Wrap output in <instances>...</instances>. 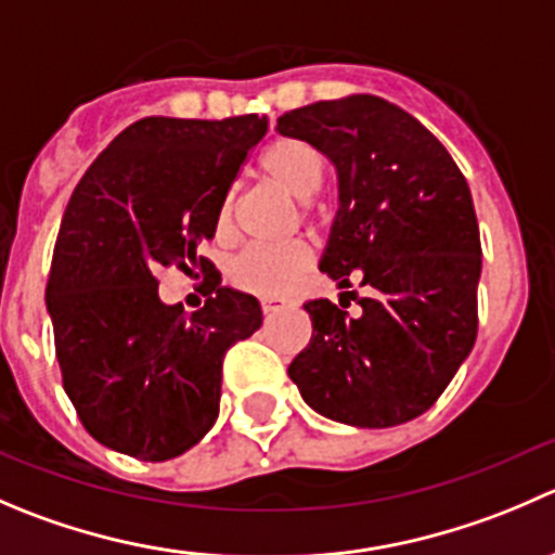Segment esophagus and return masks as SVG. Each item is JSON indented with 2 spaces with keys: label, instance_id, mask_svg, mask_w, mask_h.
<instances>
[{
  "label": "esophagus",
  "instance_id": "34e87169",
  "mask_svg": "<svg viewBox=\"0 0 555 555\" xmlns=\"http://www.w3.org/2000/svg\"><path fill=\"white\" fill-rule=\"evenodd\" d=\"M279 309H284V300H262V314L266 317L276 314Z\"/></svg>",
  "mask_w": 555,
  "mask_h": 555
}]
</instances>
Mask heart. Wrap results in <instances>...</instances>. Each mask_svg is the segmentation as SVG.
I'll return each instance as SVG.
<instances>
[{
	"label": "heart",
	"instance_id": "obj_1",
	"mask_svg": "<svg viewBox=\"0 0 555 555\" xmlns=\"http://www.w3.org/2000/svg\"><path fill=\"white\" fill-rule=\"evenodd\" d=\"M260 173L287 190L298 201H309L320 192L325 168L322 159L309 143L295 141V138H282L273 141L260 157ZM233 228V201L224 197L217 211V233L228 235ZM311 249L304 241L284 246H246L233 262H230V279L238 287L249 289L255 295L276 298L284 295L300 273L309 268Z\"/></svg>",
	"mask_w": 555,
	"mask_h": 555
}]
</instances>
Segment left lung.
I'll use <instances>...</instances> for the list:
<instances>
[{
	"label": "left lung",
	"instance_id": "8db88e82",
	"mask_svg": "<svg viewBox=\"0 0 555 555\" xmlns=\"http://www.w3.org/2000/svg\"><path fill=\"white\" fill-rule=\"evenodd\" d=\"M276 129L336 168L338 211L320 271L374 289L349 317L309 300L311 341L289 363L322 417L390 428L431 409L477 338L482 271L475 203L448 149L414 116L374 94L314 102ZM349 295V293H341Z\"/></svg>",
	"mask_w": 555,
	"mask_h": 555
}]
</instances>
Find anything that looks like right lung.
<instances>
[{
    "label": "right lung",
    "instance_id": "right-lung-1",
    "mask_svg": "<svg viewBox=\"0 0 555 555\" xmlns=\"http://www.w3.org/2000/svg\"><path fill=\"white\" fill-rule=\"evenodd\" d=\"M268 118L134 121L75 186L59 228L46 306L64 390L86 431L141 461L195 448L219 414L224 352L262 325L255 295L222 287L203 241ZM212 271L190 318L162 304L159 267Z\"/></svg>",
    "mask_w": 555,
    "mask_h": 555
}]
</instances>
